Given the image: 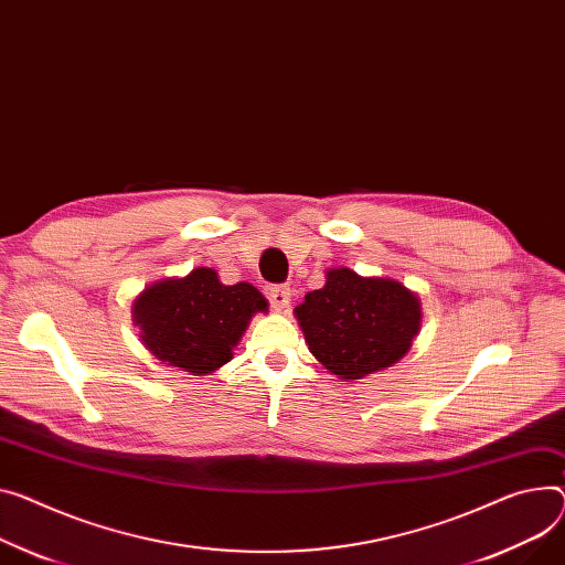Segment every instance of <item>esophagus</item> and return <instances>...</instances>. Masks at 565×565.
Listing matches in <instances>:
<instances>
[{
  "mask_svg": "<svg viewBox=\"0 0 565 565\" xmlns=\"http://www.w3.org/2000/svg\"><path fill=\"white\" fill-rule=\"evenodd\" d=\"M267 298L271 300L274 310H285L291 300V289L287 285H271L267 287Z\"/></svg>",
  "mask_w": 565,
  "mask_h": 565,
  "instance_id": "esophagus-1",
  "label": "esophagus"
}]
</instances>
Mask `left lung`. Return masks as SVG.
Wrapping results in <instances>:
<instances>
[{
    "label": "left lung",
    "instance_id": "obj_1",
    "mask_svg": "<svg viewBox=\"0 0 565 565\" xmlns=\"http://www.w3.org/2000/svg\"><path fill=\"white\" fill-rule=\"evenodd\" d=\"M310 353L343 382L394 366L420 330V302L392 278L330 269L294 310Z\"/></svg>",
    "mask_w": 565,
    "mask_h": 565
}]
</instances>
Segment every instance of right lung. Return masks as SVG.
<instances>
[{
    "instance_id": "obj_1",
    "label": "right lung",
    "mask_w": 565,
    "mask_h": 565,
    "mask_svg": "<svg viewBox=\"0 0 565 565\" xmlns=\"http://www.w3.org/2000/svg\"><path fill=\"white\" fill-rule=\"evenodd\" d=\"M257 312H267L263 294L248 282L224 285L207 267L160 280L134 302V321L151 355L192 375H207L231 362Z\"/></svg>"
}]
</instances>
